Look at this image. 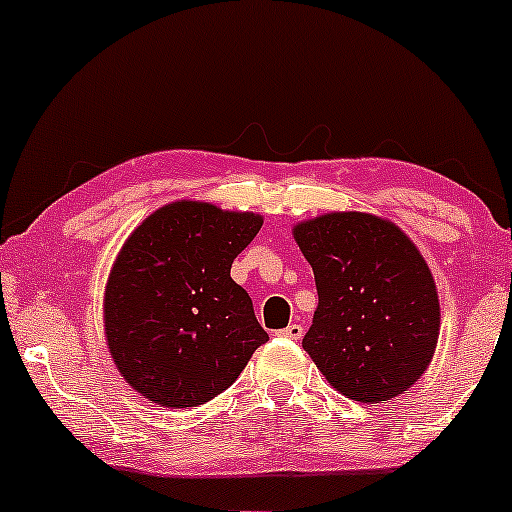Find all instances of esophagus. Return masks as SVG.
<instances>
[{"mask_svg": "<svg viewBox=\"0 0 512 512\" xmlns=\"http://www.w3.org/2000/svg\"><path fill=\"white\" fill-rule=\"evenodd\" d=\"M281 337H286V339H301L303 337V327L298 325V322H291L289 327H284V330L279 332Z\"/></svg>", "mask_w": 512, "mask_h": 512, "instance_id": "34e87169", "label": "esophagus"}]
</instances>
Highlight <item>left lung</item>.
Here are the masks:
<instances>
[{
  "label": "left lung",
  "mask_w": 512,
  "mask_h": 512,
  "mask_svg": "<svg viewBox=\"0 0 512 512\" xmlns=\"http://www.w3.org/2000/svg\"><path fill=\"white\" fill-rule=\"evenodd\" d=\"M293 238L317 286L303 349L356 402L402 395L431 363L440 330L436 284L416 245L358 211L298 223Z\"/></svg>",
  "instance_id": "8db88e82"
}]
</instances>
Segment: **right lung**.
Listing matches in <instances>:
<instances>
[{
	"mask_svg": "<svg viewBox=\"0 0 512 512\" xmlns=\"http://www.w3.org/2000/svg\"><path fill=\"white\" fill-rule=\"evenodd\" d=\"M262 216L175 202L122 245L105 286V337L117 370L146 399L185 409L228 390L267 342L231 264Z\"/></svg>",
	"mask_w": 512,
	"mask_h": 512,
	"instance_id": "obj_1",
	"label": "right lung"
}]
</instances>
